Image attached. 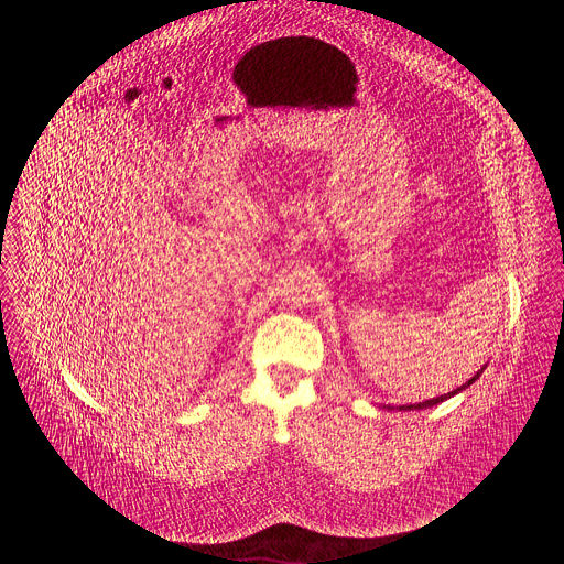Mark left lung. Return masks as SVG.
<instances>
[{
	"mask_svg": "<svg viewBox=\"0 0 564 564\" xmlns=\"http://www.w3.org/2000/svg\"><path fill=\"white\" fill-rule=\"evenodd\" d=\"M487 368V366H485ZM485 368H479L466 383H462L459 388H455V390H451V392H446V394H440V397H433V399H426V401H420V404H406V406H397V411H422V409H431V406H437V404H442V401H446V399H451L453 394H457V392H462V390H466L475 379H479V375L485 372ZM381 409H388V411H394V406H381Z\"/></svg>",
	"mask_w": 564,
	"mask_h": 564,
	"instance_id": "8db88e82",
	"label": "left lung"
}]
</instances>
